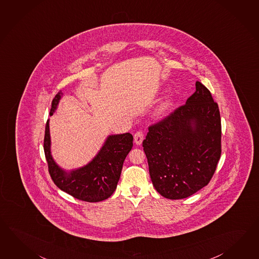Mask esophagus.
<instances>
[{"label":"esophagus","mask_w":259,"mask_h":259,"mask_svg":"<svg viewBox=\"0 0 259 259\" xmlns=\"http://www.w3.org/2000/svg\"><path fill=\"white\" fill-rule=\"evenodd\" d=\"M144 137H145L144 133H142V132H137V133L134 134V143H135L136 145H141V144L143 143Z\"/></svg>","instance_id":"obj_1"}]
</instances>
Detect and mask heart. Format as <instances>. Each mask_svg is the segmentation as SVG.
Instances as JSON below:
<instances>
[{
  "label": "heart",
  "instance_id": "1",
  "mask_svg": "<svg viewBox=\"0 0 259 259\" xmlns=\"http://www.w3.org/2000/svg\"><path fill=\"white\" fill-rule=\"evenodd\" d=\"M172 104H174L172 99L168 98V99L164 100L163 102L159 103V105H158L157 108L156 109V115L159 116V115H162V114H165V113L168 111V109L172 106Z\"/></svg>",
  "mask_w": 259,
  "mask_h": 259
}]
</instances>
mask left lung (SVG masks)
<instances>
[{
    "label": "left lung",
    "instance_id": "left-lung-1",
    "mask_svg": "<svg viewBox=\"0 0 259 259\" xmlns=\"http://www.w3.org/2000/svg\"><path fill=\"white\" fill-rule=\"evenodd\" d=\"M143 147L156 191L187 198L209 184L221 156L218 104L199 81L185 105L148 127Z\"/></svg>",
    "mask_w": 259,
    "mask_h": 259
}]
</instances>
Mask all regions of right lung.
Segmentation results:
<instances>
[{"label": "right lung", "instance_id": "1", "mask_svg": "<svg viewBox=\"0 0 259 259\" xmlns=\"http://www.w3.org/2000/svg\"><path fill=\"white\" fill-rule=\"evenodd\" d=\"M60 91L52 101L49 114L57 109ZM49 120L47 121L44 139V150L49 165V175L55 185L75 199L88 202H98L108 199L114 192L120 178L123 163L132 150L133 137L131 133L110 135L96 156L82 168L70 172L62 169L55 162L50 151Z\"/></svg>", "mask_w": 259, "mask_h": 259}]
</instances>
